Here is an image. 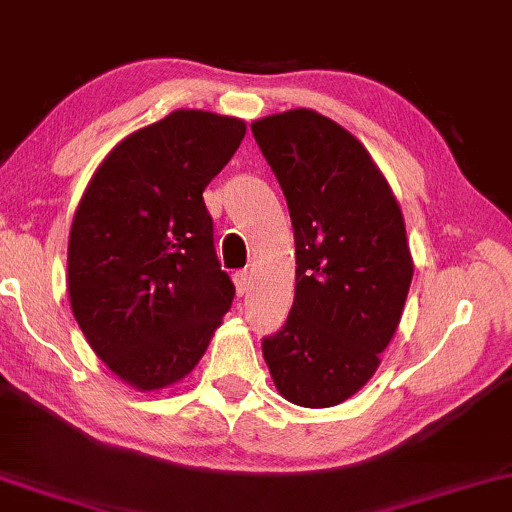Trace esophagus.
<instances>
[{
  "label": "esophagus",
  "mask_w": 512,
  "mask_h": 512,
  "mask_svg": "<svg viewBox=\"0 0 512 512\" xmlns=\"http://www.w3.org/2000/svg\"><path fill=\"white\" fill-rule=\"evenodd\" d=\"M234 285H236V292H239L241 296L248 292V287H250V276H248V271L243 269V271H236L234 273Z\"/></svg>",
  "instance_id": "esophagus-1"
}]
</instances>
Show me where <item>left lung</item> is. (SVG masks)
<instances>
[{"instance_id": "obj_1", "label": "left lung", "mask_w": 512, "mask_h": 512, "mask_svg": "<svg viewBox=\"0 0 512 512\" xmlns=\"http://www.w3.org/2000/svg\"><path fill=\"white\" fill-rule=\"evenodd\" d=\"M250 131L296 243L294 305L262 340L264 361L282 398L333 407L368 384L400 324L414 276L402 211L363 144L329 117L289 110Z\"/></svg>"}]
</instances>
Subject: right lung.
Returning a JSON list of instances; mask_svg holds the SVG:
<instances>
[{
  "instance_id": "right-lung-1",
  "label": "right lung",
  "mask_w": 512,
  "mask_h": 512,
  "mask_svg": "<svg viewBox=\"0 0 512 512\" xmlns=\"http://www.w3.org/2000/svg\"><path fill=\"white\" fill-rule=\"evenodd\" d=\"M246 124L177 110L103 160L75 211L68 296L96 356L140 391L188 375L232 308L204 188L230 163Z\"/></svg>"
}]
</instances>
